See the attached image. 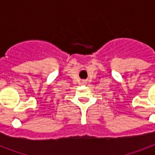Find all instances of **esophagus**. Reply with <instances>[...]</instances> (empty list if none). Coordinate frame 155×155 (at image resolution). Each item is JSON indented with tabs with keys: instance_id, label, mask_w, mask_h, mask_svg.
Listing matches in <instances>:
<instances>
[{
	"instance_id": "1",
	"label": "esophagus",
	"mask_w": 155,
	"mask_h": 155,
	"mask_svg": "<svg viewBox=\"0 0 155 155\" xmlns=\"http://www.w3.org/2000/svg\"><path fill=\"white\" fill-rule=\"evenodd\" d=\"M82 84H84V85L87 84V80H83V81H82Z\"/></svg>"
}]
</instances>
